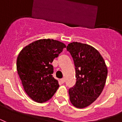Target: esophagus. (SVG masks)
Instances as JSON below:
<instances>
[{"instance_id":"34e87169","label":"esophagus","mask_w":122,"mask_h":122,"mask_svg":"<svg viewBox=\"0 0 122 122\" xmlns=\"http://www.w3.org/2000/svg\"><path fill=\"white\" fill-rule=\"evenodd\" d=\"M60 81H61V83H65V78H62V79H61V80H60Z\"/></svg>"}]
</instances>
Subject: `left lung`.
I'll return each instance as SVG.
<instances>
[{"mask_svg": "<svg viewBox=\"0 0 122 122\" xmlns=\"http://www.w3.org/2000/svg\"><path fill=\"white\" fill-rule=\"evenodd\" d=\"M72 56L76 83L69 89L70 100L76 108L89 106L101 94L106 83L108 69L98 51L88 44L72 42L66 47Z\"/></svg>", "mask_w": 122, "mask_h": 122, "instance_id": "1", "label": "left lung"}]
</instances>
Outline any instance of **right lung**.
<instances>
[{"instance_id":"right-lung-1","label":"right lung","mask_w":122,"mask_h":122,"mask_svg":"<svg viewBox=\"0 0 122 122\" xmlns=\"http://www.w3.org/2000/svg\"><path fill=\"white\" fill-rule=\"evenodd\" d=\"M66 47L53 39H41L32 42L21 51L16 67L25 92L37 102L49 100L59 88L54 78V59Z\"/></svg>"}]
</instances>
